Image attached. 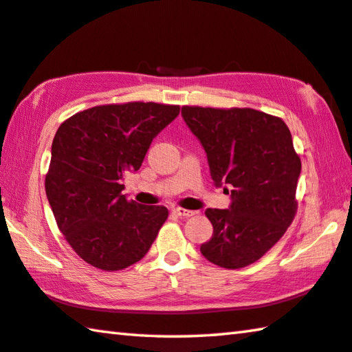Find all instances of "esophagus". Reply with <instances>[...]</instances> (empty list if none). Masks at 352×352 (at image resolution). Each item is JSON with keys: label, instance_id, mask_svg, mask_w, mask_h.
<instances>
[{"label": "esophagus", "instance_id": "34e87169", "mask_svg": "<svg viewBox=\"0 0 352 352\" xmlns=\"http://www.w3.org/2000/svg\"><path fill=\"white\" fill-rule=\"evenodd\" d=\"M172 212L175 214V216H180V217H190L194 216L195 211H190V210H183V208H172Z\"/></svg>", "mask_w": 352, "mask_h": 352}]
</instances>
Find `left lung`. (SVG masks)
I'll return each mask as SVG.
<instances>
[{
	"label": "left lung",
	"mask_w": 352,
	"mask_h": 352,
	"mask_svg": "<svg viewBox=\"0 0 352 352\" xmlns=\"http://www.w3.org/2000/svg\"><path fill=\"white\" fill-rule=\"evenodd\" d=\"M182 116L205 148L214 184L231 194L228 210L205 211L212 236L200 252L223 269L253 264L295 217L301 162L290 130L283 119L253 109L183 107Z\"/></svg>",
	"instance_id": "8db88e82"
}]
</instances>
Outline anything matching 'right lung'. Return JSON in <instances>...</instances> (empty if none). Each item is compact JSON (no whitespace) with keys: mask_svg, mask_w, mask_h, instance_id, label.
Wrapping results in <instances>:
<instances>
[{"mask_svg":"<svg viewBox=\"0 0 352 352\" xmlns=\"http://www.w3.org/2000/svg\"><path fill=\"white\" fill-rule=\"evenodd\" d=\"M178 105H100L67 119L54 136L45 189L58 230L80 258L100 270L142 259L168 219V208L129 201L124 175L136 172L152 140Z\"/></svg>","mask_w":352,"mask_h":352,"instance_id":"add662e5","label":"right lung"}]
</instances>
